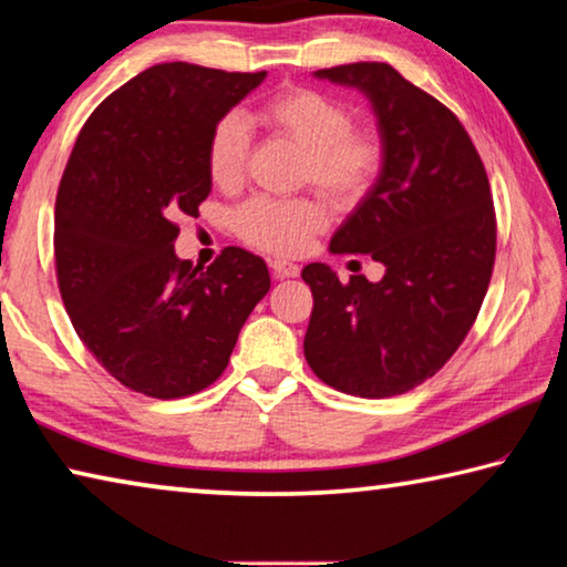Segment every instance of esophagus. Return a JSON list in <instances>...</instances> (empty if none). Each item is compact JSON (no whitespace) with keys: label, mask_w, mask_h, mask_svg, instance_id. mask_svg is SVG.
<instances>
[{"label":"esophagus","mask_w":567,"mask_h":567,"mask_svg":"<svg viewBox=\"0 0 567 567\" xmlns=\"http://www.w3.org/2000/svg\"><path fill=\"white\" fill-rule=\"evenodd\" d=\"M271 266V271L278 276V278H296L301 274V268L291 264V261H281V258H276V261L268 264Z\"/></svg>","instance_id":"1"}]
</instances>
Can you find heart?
<instances>
[{"label":"heart","mask_w":567,"mask_h":567,"mask_svg":"<svg viewBox=\"0 0 567 567\" xmlns=\"http://www.w3.org/2000/svg\"><path fill=\"white\" fill-rule=\"evenodd\" d=\"M254 120L268 133L303 151L301 181L319 188L333 206L347 208L367 196L384 163V141L377 130L354 125L351 110L327 92L289 85L258 102ZM250 130L228 113L213 125L206 145L210 181L234 190L246 178ZM240 240L266 254L296 256L327 228V210L317 198L256 196L234 216Z\"/></svg>","instance_id":"heart-1"}]
</instances>
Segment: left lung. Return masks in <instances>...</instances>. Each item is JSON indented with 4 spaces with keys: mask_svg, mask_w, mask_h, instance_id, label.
<instances>
[{
    "mask_svg": "<svg viewBox=\"0 0 567 567\" xmlns=\"http://www.w3.org/2000/svg\"><path fill=\"white\" fill-rule=\"evenodd\" d=\"M317 78L364 92L384 141L374 188L329 250L367 254L386 271L377 284H341L327 264L306 266L303 354L344 394H404L447 364L485 301L497 248L489 181L457 115L392 64H339Z\"/></svg>",
    "mask_w": 567,
    "mask_h": 567,
    "instance_id": "obj_1",
    "label": "left lung"
}]
</instances>
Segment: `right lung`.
<instances>
[{
    "instance_id": "add662e5",
    "label": "right lung",
    "mask_w": 567,
    "mask_h": 567,
    "mask_svg": "<svg viewBox=\"0 0 567 567\" xmlns=\"http://www.w3.org/2000/svg\"><path fill=\"white\" fill-rule=\"evenodd\" d=\"M188 62L147 68L82 125L54 203V268L82 344L120 384L155 399L210 386L254 306L264 258L228 246L206 271L175 256L181 216L210 193L213 125L264 82Z\"/></svg>"
}]
</instances>
